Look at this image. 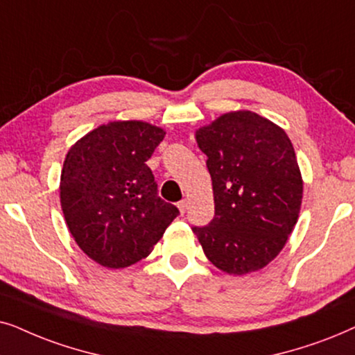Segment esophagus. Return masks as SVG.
Wrapping results in <instances>:
<instances>
[{"label":"esophagus","instance_id":"1","mask_svg":"<svg viewBox=\"0 0 355 355\" xmlns=\"http://www.w3.org/2000/svg\"><path fill=\"white\" fill-rule=\"evenodd\" d=\"M187 207H188V201L187 200H182L180 202H178V209H180V214H185Z\"/></svg>","mask_w":355,"mask_h":355}]
</instances>
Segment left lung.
I'll list each match as a JSON object with an SVG mask.
<instances>
[{
  "mask_svg": "<svg viewBox=\"0 0 355 355\" xmlns=\"http://www.w3.org/2000/svg\"><path fill=\"white\" fill-rule=\"evenodd\" d=\"M195 136L207 155L216 212L193 232L220 271H259L281 253L299 219L304 180L294 146L281 126L250 110L222 113Z\"/></svg>",
  "mask_w": 355,
  "mask_h": 355,
  "instance_id": "obj_1",
  "label": "left lung"
}]
</instances>
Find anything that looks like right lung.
Wrapping results in <instances>:
<instances>
[{
  "label": "right lung",
  "instance_id": "add662e5",
  "mask_svg": "<svg viewBox=\"0 0 355 355\" xmlns=\"http://www.w3.org/2000/svg\"><path fill=\"white\" fill-rule=\"evenodd\" d=\"M165 131L139 120L108 121L71 146L60 178L66 225L89 258L110 269L153 252L178 209L160 200L148 159Z\"/></svg>",
  "mask_w": 355,
  "mask_h": 355
}]
</instances>
